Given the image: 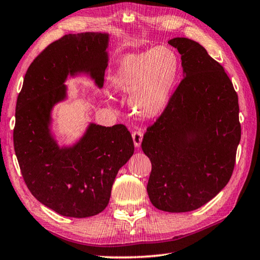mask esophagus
<instances>
[{"mask_svg": "<svg viewBox=\"0 0 260 260\" xmlns=\"http://www.w3.org/2000/svg\"><path fill=\"white\" fill-rule=\"evenodd\" d=\"M142 138H144V134H142L140 130H137L134 132V134H132V140H134V144H135L136 148L140 147Z\"/></svg>", "mask_w": 260, "mask_h": 260, "instance_id": "esophagus-1", "label": "esophagus"}]
</instances>
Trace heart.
<instances>
[{"mask_svg":"<svg viewBox=\"0 0 260 260\" xmlns=\"http://www.w3.org/2000/svg\"><path fill=\"white\" fill-rule=\"evenodd\" d=\"M181 72L176 52L165 46L125 55L113 76L119 93L130 95L136 116L152 119L166 109Z\"/></svg>","mask_w":260,"mask_h":260,"instance_id":"b5f03b06","label":"heart"}]
</instances>
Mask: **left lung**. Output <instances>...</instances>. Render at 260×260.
<instances>
[{"mask_svg": "<svg viewBox=\"0 0 260 260\" xmlns=\"http://www.w3.org/2000/svg\"><path fill=\"white\" fill-rule=\"evenodd\" d=\"M183 81L141 142L151 161L147 185L158 210L194 211L218 195L234 172L241 138L239 104L223 67L199 42L174 38Z\"/></svg>", "mask_w": 260, "mask_h": 260, "instance_id": "obj_1", "label": "left lung"}]
</instances>
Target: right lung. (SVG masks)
<instances>
[{"label":"right lung","instance_id":"right-lung-1","mask_svg":"<svg viewBox=\"0 0 260 260\" xmlns=\"http://www.w3.org/2000/svg\"><path fill=\"white\" fill-rule=\"evenodd\" d=\"M110 35H66L50 44L26 71L17 100L13 144L31 194L58 214L88 218L107 208L119 169L134 155L122 124L88 122L72 144H59L52 111L68 99V77L87 76L100 89L109 65Z\"/></svg>","mask_w":260,"mask_h":260}]
</instances>
